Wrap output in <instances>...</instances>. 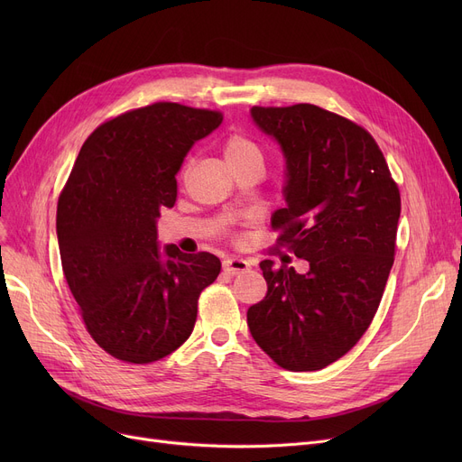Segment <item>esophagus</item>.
Here are the masks:
<instances>
[{
    "label": "esophagus",
    "instance_id": "34e87169",
    "mask_svg": "<svg viewBox=\"0 0 462 462\" xmlns=\"http://www.w3.org/2000/svg\"><path fill=\"white\" fill-rule=\"evenodd\" d=\"M223 270H225V273H228V275H237V273H244V272H247L249 270V262L247 260H244V258H226L225 262H223Z\"/></svg>",
    "mask_w": 462,
    "mask_h": 462
}]
</instances>
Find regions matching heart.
I'll return each instance as SVG.
<instances>
[{
	"label": "heart",
	"instance_id": "b5f03b06",
	"mask_svg": "<svg viewBox=\"0 0 462 462\" xmlns=\"http://www.w3.org/2000/svg\"><path fill=\"white\" fill-rule=\"evenodd\" d=\"M223 153L226 162L232 168H237L251 161H262V152L256 145V142H253L245 134H230L223 143ZM185 172H187V166H185Z\"/></svg>",
	"mask_w": 462,
	"mask_h": 462
}]
</instances>
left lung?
I'll use <instances>...</instances> for the list:
<instances>
[{"mask_svg": "<svg viewBox=\"0 0 462 462\" xmlns=\"http://www.w3.org/2000/svg\"><path fill=\"white\" fill-rule=\"evenodd\" d=\"M286 159L277 244L309 262L298 273L260 262L268 294L247 310L256 345L286 371H320L374 319L395 260L401 192L369 131L317 105L253 106Z\"/></svg>", "mask_w": 462, "mask_h": 462, "instance_id": "8db88e82", "label": "left lung"}]
</instances>
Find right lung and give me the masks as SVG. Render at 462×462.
Masks as SVG:
<instances>
[{"label": "right lung", "instance_id": "right-lung-1", "mask_svg": "<svg viewBox=\"0 0 462 462\" xmlns=\"http://www.w3.org/2000/svg\"><path fill=\"white\" fill-rule=\"evenodd\" d=\"M223 114L153 103L97 127L60 194L61 268L93 341L145 365L178 350L197 322L199 298L221 273L211 253H161L157 217L178 197L176 174L192 143Z\"/></svg>", "mask_w": 462, "mask_h": 462}]
</instances>
